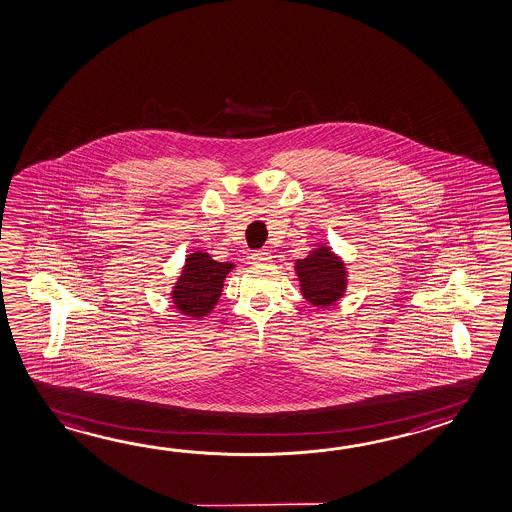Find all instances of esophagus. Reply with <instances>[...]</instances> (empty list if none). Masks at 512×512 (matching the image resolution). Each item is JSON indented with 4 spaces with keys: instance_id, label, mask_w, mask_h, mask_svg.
I'll return each mask as SVG.
<instances>
[{
    "instance_id": "obj_1",
    "label": "esophagus",
    "mask_w": 512,
    "mask_h": 512,
    "mask_svg": "<svg viewBox=\"0 0 512 512\" xmlns=\"http://www.w3.org/2000/svg\"><path fill=\"white\" fill-rule=\"evenodd\" d=\"M251 261L255 264H266V262L272 261V253L268 250H257L251 253Z\"/></svg>"
}]
</instances>
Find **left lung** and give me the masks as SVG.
<instances>
[{"mask_svg": "<svg viewBox=\"0 0 512 512\" xmlns=\"http://www.w3.org/2000/svg\"><path fill=\"white\" fill-rule=\"evenodd\" d=\"M293 268L301 293L312 306L328 308L345 297L346 264L328 244L319 242L304 259H297Z\"/></svg>", "mask_w": 512, "mask_h": 512, "instance_id": "obj_1", "label": "left lung"}]
</instances>
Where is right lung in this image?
Segmentation results:
<instances>
[{
    "mask_svg": "<svg viewBox=\"0 0 512 512\" xmlns=\"http://www.w3.org/2000/svg\"><path fill=\"white\" fill-rule=\"evenodd\" d=\"M233 268V262L213 261L208 251L189 253L171 288L173 308L191 319L206 317L219 303L224 281Z\"/></svg>",
    "mask_w": 512,
    "mask_h": 512,
    "instance_id": "right-lung-1",
    "label": "right lung"
}]
</instances>
